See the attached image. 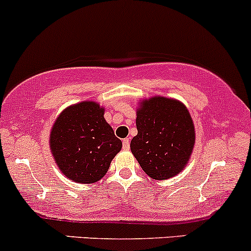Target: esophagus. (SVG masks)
<instances>
[{
  "label": "esophagus",
  "instance_id": "esophagus-1",
  "mask_svg": "<svg viewBox=\"0 0 251 251\" xmlns=\"http://www.w3.org/2000/svg\"><path fill=\"white\" fill-rule=\"evenodd\" d=\"M122 144H123V149H125V150H128V149H129V146H130V140H129L128 138L123 139Z\"/></svg>",
  "mask_w": 251,
  "mask_h": 251
}]
</instances>
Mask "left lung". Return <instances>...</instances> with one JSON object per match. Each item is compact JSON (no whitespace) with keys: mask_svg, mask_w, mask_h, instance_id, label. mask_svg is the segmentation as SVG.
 I'll return each mask as SVG.
<instances>
[{"mask_svg":"<svg viewBox=\"0 0 251 251\" xmlns=\"http://www.w3.org/2000/svg\"><path fill=\"white\" fill-rule=\"evenodd\" d=\"M136 129L130 150L150 177L165 180L181 172L195 145L192 118L181 102L163 97L146 100L136 113Z\"/></svg>","mask_w":251,"mask_h":251,"instance_id":"8db88e82","label":"left lung"}]
</instances>
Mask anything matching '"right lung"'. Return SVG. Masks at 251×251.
Masks as SVG:
<instances>
[{
	"mask_svg": "<svg viewBox=\"0 0 251 251\" xmlns=\"http://www.w3.org/2000/svg\"><path fill=\"white\" fill-rule=\"evenodd\" d=\"M49 143L59 169L81 183L101 179L122 149V141L105 121L104 108L93 101L66 108L54 123Z\"/></svg>",
	"mask_w": 251,
	"mask_h": 251,
	"instance_id": "add662e5",
	"label": "right lung"
}]
</instances>
